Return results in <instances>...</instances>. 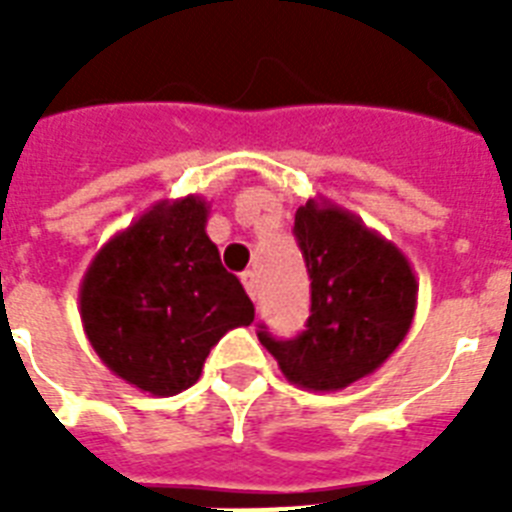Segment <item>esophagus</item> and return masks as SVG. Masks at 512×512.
Returning <instances> with one entry per match:
<instances>
[{
	"instance_id": "obj_1",
	"label": "esophagus",
	"mask_w": 512,
	"mask_h": 512,
	"mask_svg": "<svg viewBox=\"0 0 512 512\" xmlns=\"http://www.w3.org/2000/svg\"><path fill=\"white\" fill-rule=\"evenodd\" d=\"M241 284H244V289H247V295L252 297V300H257V273L255 271L241 273Z\"/></svg>"
}]
</instances>
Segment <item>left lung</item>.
Masks as SVG:
<instances>
[{"label":"left lung","instance_id":"left-lung-1","mask_svg":"<svg viewBox=\"0 0 512 512\" xmlns=\"http://www.w3.org/2000/svg\"><path fill=\"white\" fill-rule=\"evenodd\" d=\"M295 236L311 276L303 335L257 337L281 374L305 390H342L380 369L404 342L417 311V279L401 249L327 199L295 212Z\"/></svg>","mask_w":512,"mask_h":512}]
</instances>
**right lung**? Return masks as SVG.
Returning <instances> with one entry per match:
<instances>
[{
  "label": "right lung",
  "mask_w": 512,
  "mask_h": 512,
  "mask_svg": "<svg viewBox=\"0 0 512 512\" xmlns=\"http://www.w3.org/2000/svg\"><path fill=\"white\" fill-rule=\"evenodd\" d=\"M207 217L196 193L156 201L84 271V335L116 377L151 396L191 388L212 345L255 321V305L207 236Z\"/></svg>",
  "instance_id": "1"
}]
</instances>
